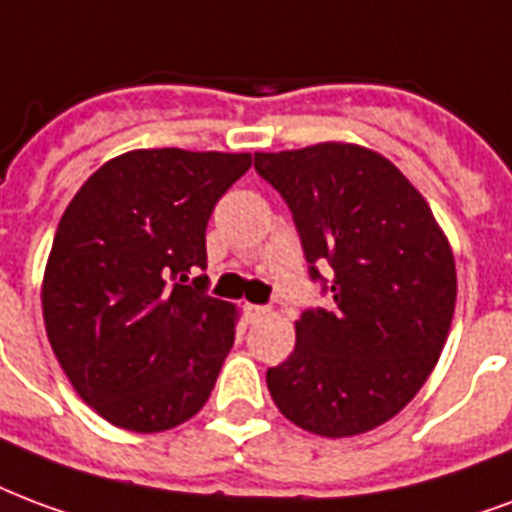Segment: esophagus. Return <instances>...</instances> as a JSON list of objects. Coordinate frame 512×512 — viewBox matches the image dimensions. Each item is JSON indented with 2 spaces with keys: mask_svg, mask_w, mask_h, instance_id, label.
Listing matches in <instances>:
<instances>
[{
  "mask_svg": "<svg viewBox=\"0 0 512 512\" xmlns=\"http://www.w3.org/2000/svg\"><path fill=\"white\" fill-rule=\"evenodd\" d=\"M244 314L249 323H257L260 317H266L268 314V306H257V304H246L244 306Z\"/></svg>",
  "mask_w": 512,
  "mask_h": 512,
  "instance_id": "1",
  "label": "esophagus"
}]
</instances>
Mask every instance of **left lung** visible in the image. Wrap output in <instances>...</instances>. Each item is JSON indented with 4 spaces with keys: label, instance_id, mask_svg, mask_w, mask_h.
Segmentation results:
<instances>
[{
    "label": "left lung",
    "instance_id": "8db88e82",
    "mask_svg": "<svg viewBox=\"0 0 512 512\" xmlns=\"http://www.w3.org/2000/svg\"><path fill=\"white\" fill-rule=\"evenodd\" d=\"M255 170L293 214L309 279L331 295L301 312L293 355L266 372L271 399L320 437L377 429L429 380L448 339V238L401 170L363 146L255 154Z\"/></svg>",
    "mask_w": 512,
    "mask_h": 512
}]
</instances>
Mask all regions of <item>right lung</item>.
Listing matches in <instances>:
<instances>
[{
    "instance_id": "right-lung-1",
    "label": "right lung",
    "mask_w": 512,
    "mask_h": 512,
    "mask_svg": "<svg viewBox=\"0 0 512 512\" xmlns=\"http://www.w3.org/2000/svg\"><path fill=\"white\" fill-rule=\"evenodd\" d=\"M249 154L140 149L70 200L43 279L48 342L94 412L154 434L203 407L236 339L208 295L206 225Z\"/></svg>"
}]
</instances>
